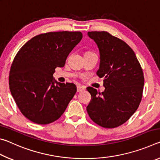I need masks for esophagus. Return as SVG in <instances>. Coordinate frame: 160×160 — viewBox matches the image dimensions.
Listing matches in <instances>:
<instances>
[{"label":"esophagus","instance_id":"obj_1","mask_svg":"<svg viewBox=\"0 0 160 160\" xmlns=\"http://www.w3.org/2000/svg\"><path fill=\"white\" fill-rule=\"evenodd\" d=\"M84 90H85V88H84V87L80 86V85L77 86V92H82Z\"/></svg>","mask_w":160,"mask_h":160}]
</instances>
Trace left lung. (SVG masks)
Returning a JSON list of instances; mask_svg holds the SVG:
<instances>
[{
  "mask_svg": "<svg viewBox=\"0 0 160 160\" xmlns=\"http://www.w3.org/2000/svg\"><path fill=\"white\" fill-rule=\"evenodd\" d=\"M99 48V68L97 75L104 78L102 93L91 87L87 112L94 123L107 128L126 122L141 102L144 75L132 48L125 42L107 32H88Z\"/></svg>",
  "mask_w": 160,
  "mask_h": 160,
  "instance_id": "1",
  "label": "left lung"
}]
</instances>
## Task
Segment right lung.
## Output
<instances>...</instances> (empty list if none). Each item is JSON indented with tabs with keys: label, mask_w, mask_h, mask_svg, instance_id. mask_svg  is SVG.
I'll return each mask as SVG.
<instances>
[{
	"label": "right lung",
	"mask_w": 160,
	"mask_h": 160,
	"mask_svg": "<svg viewBox=\"0 0 160 160\" xmlns=\"http://www.w3.org/2000/svg\"><path fill=\"white\" fill-rule=\"evenodd\" d=\"M82 38L80 32H47L32 38L16 54L10 70V90L29 121L37 124L53 122L73 98L75 84L58 82L53 74L56 67L65 66Z\"/></svg>",
	"instance_id": "add662e5"
}]
</instances>
